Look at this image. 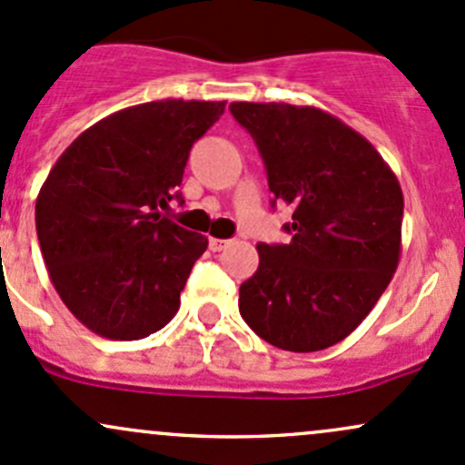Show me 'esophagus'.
<instances>
[{
	"label": "esophagus",
	"mask_w": 465,
	"mask_h": 465,
	"mask_svg": "<svg viewBox=\"0 0 465 465\" xmlns=\"http://www.w3.org/2000/svg\"><path fill=\"white\" fill-rule=\"evenodd\" d=\"M227 244L229 241H223V238H209V249H212V252H223Z\"/></svg>",
	"instance_id": "34e87169"
}]
</instances>
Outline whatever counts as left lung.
<instances>
[{
  "instance_id": "left-lung-1",
  "label": "left lung",
  "mask_w": 465,
  "mask_h": 465,
  "mask_svg": "<svg viewBox=\"0 0 465 465\" xmlns=\"http://www.w3.org/2000/svg\"><path fill=\"white\" fill-rule=\"evenodd\" d=\"M256 141L269 192L293 207L289 244H258L241 284L242 320L269 344L313 353L338 344L389 287L401 252L404 196L369 141L329 112L289 104L229 105Z\"/></svg>"
}]
</instances>
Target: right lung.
Segmentation results:
<instances>
[{
  "label": "right lung",
  "instance_id": "add662e5",
  "mask_svg": "<svg viewBox=\"0 0 465 465\" xmlns=\"http://www.w3.org/2000/svg\"><path fill=\"white\" fill-rule=\"evenodd\" d=\"M224 101L132 105L70 143L39 190L35 223L70 313L108 340H141L176 315L207 238L165 216L192 145Z\"/></svg>",
  "mask_w": 465,
  "mask_h": 465
}]
</instances>
